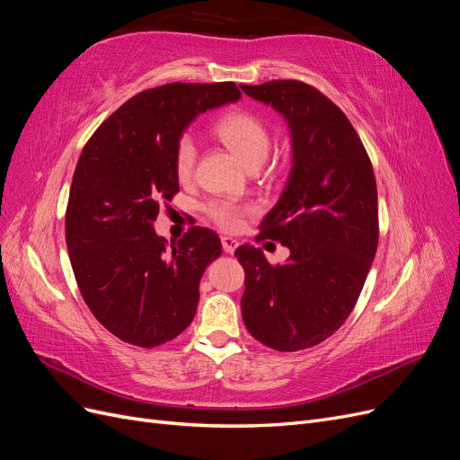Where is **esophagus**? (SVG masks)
<instances>
[{
  "mask_svg": "<svg viewBox=\"0 0 460 460\" xmlns=\"http://www.w3.org/2000/svg\"><path fill=\"white\" fill-rule=\"evenodd\" d=\"M220 243H222V249H225V253H234L235 247H238V240L230 238V235H222Z\"/></svg>",
  "mask_w": 460,
  "mask_h": 460,
  "instance_id": "esophagus-1",
  "label": "esophagus"
}]
</instances>
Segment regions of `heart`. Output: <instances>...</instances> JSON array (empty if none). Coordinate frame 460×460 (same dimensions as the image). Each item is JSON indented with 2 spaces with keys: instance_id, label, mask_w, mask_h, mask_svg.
Here are the masks:
<instances>
[{
  "instance_id": "1",
  "label": "heart",
  "mask_w": 460,
  "mask_h": 460,
  "mask_svg": "<svg viewBox=\"0 0 460 460\" xmlns=\"http://www.w3.org/2000/svg\"><path fill=\"white\" fill-rule=\"evenodd\" d=\"M215 132L243 161L247 169L255 171L267 161L272 144L270 132L267 124L249 111L238 109L222 115L215 124ZM196 159L198 144L191 134H184L174 149V171L182 182L191 178L193 169H196ZM205 211L220 228L238 230L243 225L245 215L253 213V207L230 199H215L207 203Z\"/></svg>"
}]
</instances>
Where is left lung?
<instances>
[{
	"instance_id": "obj_1",
	"label": "left lung",
	"mask_w": 460,
	"mask_h": 460,
	"mask_svg": "<svg viewBox=\"0 0 460 460\" xmlns=\"http://www.w3.org/2000/svg\"><path fill=\"white\" fill-rule=\"evenodd\" d=\"M242 90L272 105L291 134L294 161L280 199L257 240L289 247L270 264L259 247L240 245L245 270L242 316L255 340L299 351L338 332L351 314L378 247V190L368 153L343 111L299 80Z\"/></svg>"
}]
</instances>
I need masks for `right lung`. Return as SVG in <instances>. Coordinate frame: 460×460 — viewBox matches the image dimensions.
Wrapping results in <instances>:
<instances>
[{
	"mask_svg": "<svg viewBox=\"0 0 460 460\" xmlns=\"http://www.w3.org/2000/svg\"><path fill=\"white\" fill-rule=\"evenodd\" d=\"M240 95L234 82L144 90L82 149L65 215L66 249L92 314L122 341L163 345L196 316L201 276L222 253L218 235L191 226L169 245L153 222L178 193L174 149L188 124Z\"/></svg>",
	"mask_w": 460,
	"mask_h": 460,
	"instance_id": "1",
	"label": "right lung"
}]
</instances>
